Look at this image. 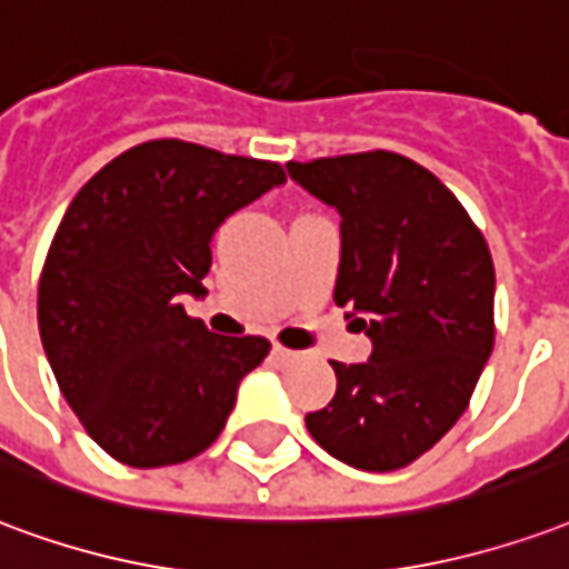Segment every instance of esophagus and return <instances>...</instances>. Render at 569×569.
<instances>
[{
  "label": "esophagus",
  "mask_w": 569,
  "mask_h": 569,
  "mask_svg": "<svg viewBox=\"0 0 569 569\" xmlns=\"http://www.w3.org/2000/svg\"><path fill=\"white\" fill-rule=\"evenodd\" d=\"M271 356L277 361H280V365H289V361L298 359V352H292V349H286V347H273Z\"/></svg>",
  "instance_id": "obj_1"
}]
</instances>
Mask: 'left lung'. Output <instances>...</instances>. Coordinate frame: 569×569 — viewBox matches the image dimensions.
I'll use <instances>...</instances> for the list:
<instances>
[{
	"label": "left lung",
	"mask_w": 569,
	"mask_h": 569,
	"mask_svg": "<svg viewBox=\"0 0 569 569\" xmlns=\"http://www.w3.org/2000/svg\"><path fill=\"white\" fill-rule=\"evenodd\" d=\"M340 213L335 305L370 338L368 361H331L338 391L307 413L328 456L398 470L461 419L495 347V264L482 231L428 168L386 150L289 162Z\"/></svg>",
	"instance_id": "left-lung-1"
}]
</instances>
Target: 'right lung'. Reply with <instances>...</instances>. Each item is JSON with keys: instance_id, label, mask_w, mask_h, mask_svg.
Listing matches in <instances>:
<instances>
[{"instance_id": "1", "label": "right lung", "mask_w": 569, "mask_h": 569, "mask_svg": "<svg viewBox=\"0 0 569 569\" xmlns=\"http://www.w3.org/2000/svg\"><path fill=\"white\" fill-rule=\"evenodd\" d=\"M283 183L277 162L147 141L74 196L38 283V331L62 398L111 458L180 465L220 437L271 343L220 338L180 301L208 296L222 222Z\"/></svg>"}]
</instances>
